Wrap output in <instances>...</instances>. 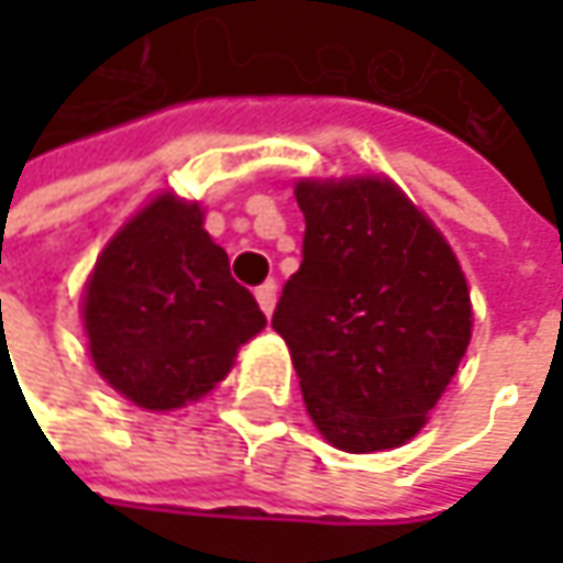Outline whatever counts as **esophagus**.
<instances>
[{"label": "esophagus", "mask_w": 563, "mask_h": 563, "mask_svg": "<svg viewBox=\"0 0 563 563\" xmlns=\"http://www.w3.org/2000/svg\"><path fill=\"white\" fill-rule=\"evenodd\" d=\"M275 282H266V285H260L256 288V303H260V310L266 316H272V310H275Z\"/></svg>", "instance_id": "esophagus-1"}]
</instances>
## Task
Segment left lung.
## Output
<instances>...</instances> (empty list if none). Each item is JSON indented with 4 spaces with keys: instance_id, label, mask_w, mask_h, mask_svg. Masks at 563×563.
I'll use <instances>...</instances> for the list:
<instances>
[{
    "instance_id": "8db88e82",
    "label": "left lung",
    "mask_w": 563,
    "mask_h": 563,
    "mask_svg": "<svg viewBox=\"0 0 563 563\" xmlns=\"http://www.w3.org/2000/svg\"><path fill=\"white\" fill-rule=\"evenodd\" d=\"M303 260L272 329L307 413L341 451L410 442L470 344L473 310L442 231L388 178H303Z\"/></svg>"
}]
</instances>
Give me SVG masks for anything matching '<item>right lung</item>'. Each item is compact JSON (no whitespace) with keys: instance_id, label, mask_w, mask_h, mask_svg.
<instances>
[{"instance_id":"right-lung-1","label":"right lung","mask_w":563,"mask_h":563,"mask_svg":"<svg viewBox=\"0 0 563 563\" xmlns=\"http://www.w3.org/2000/svg\"><path fill=\"white\" fill-rule=\"evenodd\" d=\"M84 329L97 373L143 410L209 395L238 347L266 329L200 203L159 194L99 253L84 288Z\"/></svg>"}]
</instances>
